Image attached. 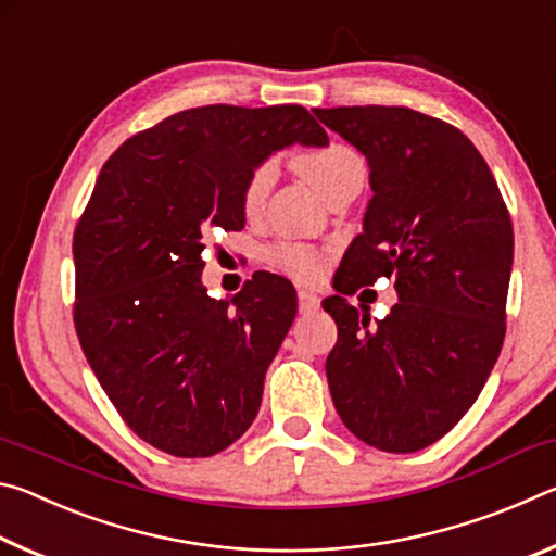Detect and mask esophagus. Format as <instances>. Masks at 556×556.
Listing matches in <instances>:
<instances>
[{
	"label": "esophagus",
	"mask_w": 556,
	"mask_h": 556,
	"mask_svg": "<svg viewBox=\"0 0 556 556\" xmlns=\"http://www.w3.org/2000/svg\"><path fill=\"white\" fill-rule=\"evenodd\" d=\"M318 306H321V299H318L314 291L299 289V312L312 314V312H318Z\"/></svg>",
	"instance_id": "obj_1"
}]
</instances>
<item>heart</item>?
I'll return each instance as SVG.
<instances>
[{
  "label": "heart",
  "mask_w": 556,
  "mask_h": 556,
  "mask_svg": "<svg viewBox=\"0 0 556 556\" xmlns=\"http://www.w3.org/2000/svg\"><path fill=\"white\" fill-rule=\"evenodd\" d=\"M296 168L314 184L318 193L326 195L333 186L345 181L348 176L365 174V162L361 159V154L353 152L351 147L333 142L321 149H314V152L296 156ZM271 184H275V166L260 164L255 172L250 174L248 184H244V191H242L244 213L257 215L262 211V205H265L267 195L271 191ZM267 260L277 269L304 281L318 279L326 267V257L321 250L308 248V244H294V242L275 244V248L267 252Z\"/></svg>",
  "instance_id": "1"
}]
</instances>
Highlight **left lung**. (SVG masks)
<instances>
[{"label": "left lung", "instance_id": "obj_1", "mask_svg": "<svg viewBox=\"0 0 556 556\" xmlns=\"http://www.w3.org/2000/svg\"><path fill=\"white\" fill-rule=\"evenodd\" d=\"M368 159L372 199L324 308L338 417L388 454L439 441L478 400L505 338L513 223L464 131L409 108L314 110ZM392 276L399 304L369 326L343 293Z\"/></svg>", "mask_w": 556, "mask_h": 556}]
</instances>
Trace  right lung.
Wrapping results in <instances>:
<instances>
[{"label": "right lung", "mask_w": 556, "mask_h": 556, "mask_svg": "<svg viewBox=\"0 0 556 556\" xmlns=\"http://www.w3.org/2000/svg\"><path fill=\"white\" fill-rule=\"evenodd\" d=\"M326 147L301 105H205L112 154L73 235V321L83 353L139 439L181 458L228 448L255 421L296 291L257 275L208 296L205 235L242 230L250 174L279 149Z\"/></svg>", "instance_id": "add662e5"}]
</instances>
